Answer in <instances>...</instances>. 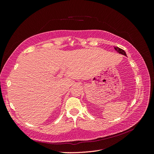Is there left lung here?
Instances as JSON below:
<instances>
[{"mask_svg":"<svg viewBox=\"0 0 154 154\" xmlns=\"http://www.w3.org/2000/svg\"><path fill=\"white\" fill-rule=\"evenodd\" d=\"M114 49H115V50L117 51L118 52H119V54H122V55H126V52L124 51L123 50H122V49L119 48V47H114Z\"/></svg>","mask_w":154,"mask_h":154,"instance_id":"1","label":"left lung"}]
</instances>
